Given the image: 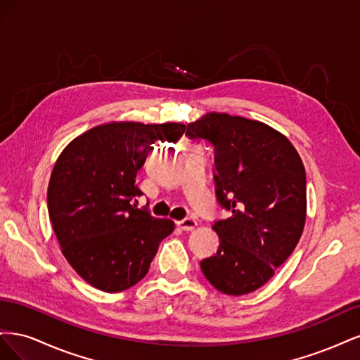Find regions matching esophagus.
I'll return each mask as SVG.
<instances>
[{
	"mask_svg": "<svg viewBox=\"0 0 360 360\" xmlns=\"http://www.w3.org/2000/svg\"><path fill=\"white\" fill-rule=\"evenodd\" d=\"M177 225H179L180 230H183V231H192V230H195V228H197L198 224H197V221L192 219V217H184L183 221L177 222Z\"/></svg>",
	"mask_w": 360,
	"mask_h": 360,
	"instance_id": "esophagus-1",
	"label": "esophagus"
}]
</instances>
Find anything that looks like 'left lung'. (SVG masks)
Returning a JSON list of instances; mask_svg holds the SVG:
<instances>
[{
    "label": "left lung",
    "instance_id": "obj_1",
    "mask_svg": "<svg viewBox=\"0 0 360 360\" xmlns=\"http://www.w3.org/2000/svg\"><path fill=\"white\" fill-rule=\"evenodd\" d=\"M186 136L213 147L216 200L231 214L214 221L216 254L201 261L205 279L224 294L263 287L299 243L307 217V174L290 141L264 123L209 114Z\"/></svg>",
    "mask_w": 360,
    "mask_h": 360
}]
</instances>
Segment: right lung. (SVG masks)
I'll use <instances>...</instances> for the list:
<instances>
[{
    "label": "right lung",
    "mask_w": 360,
    "mask_h": 360,
    "mask_svg": "<svg viewBox=\"0 0 360 360\" xmlns=\"http://www.w3.org/2000/svg\"><path fill=\"white\" fill-rule=\"evenodd\" d=\"M180 123H108L64 148L51 174L48 210L64 257L97 290L138 284L174 222L138 209L139 168L159 143H174Z\"/></svg>",
    "instance_id": "add662e5"
}]
</instances>
